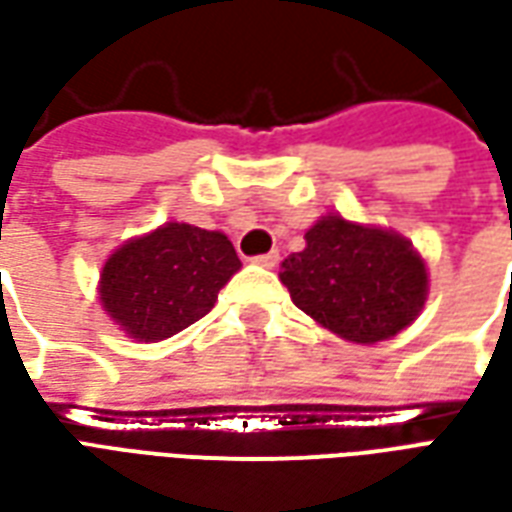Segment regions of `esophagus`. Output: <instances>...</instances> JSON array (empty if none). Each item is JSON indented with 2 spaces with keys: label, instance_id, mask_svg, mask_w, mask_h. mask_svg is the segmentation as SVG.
<instances>
[{
  "label": "esophagus",
  "instance_id": "1",
  "mask_svg": "<svg viewBox=\"0 0 512 512\" xmlns=\"http://www.w3.org/2000/svg\"><path fill=\"white\" fill-rule=\"evenodd\" d=\"M252 263H257V266H263V268H274L279 263V252H266V255H257Z\"/></svg>",
  "mask_w": 512,
  "mask_h": 512
}]
</instances>
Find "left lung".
Returning <instances> with one entry per match:
<instances>
[{"label":"left lung","mask_w":512,"mask_h":512,"mask_svg":"<svg viewBox=\"0 0 512 512\" xmlns=\"http://www.w3.org/2000/svg\"><path fill=\"white\" fill-rule=\"evenodd\" d=\"M307 246L282 260L279 279L312 321L343 340L373 345L395 337L428 299V268L395 230L321 216Z\"/></svg>","instance_id":"obj_1"}]
</instances>
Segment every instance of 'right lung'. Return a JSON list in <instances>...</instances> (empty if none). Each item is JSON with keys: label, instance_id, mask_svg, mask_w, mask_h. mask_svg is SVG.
Masks as SVG:
<instances>
[{"label": "right lung", "instance_id": "obj_1", "mask_svg": "<svg viewBox=\"0 0 512 512\" xmlns=\"http://www.w3.org/2000/svg\"><path fill=\"white\" fill-rule=\"evenodd\" d=\"M238 268L224 233L167 222L109 255L98 293L128 337L158 343L208 315Z\"/></svg>", "mask_w": 512, "mask_h": 512}]
</instances>
